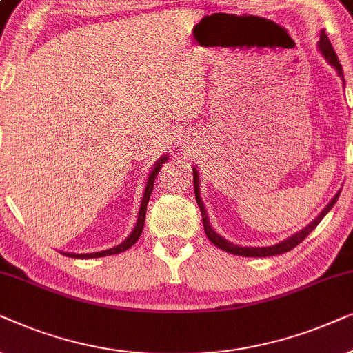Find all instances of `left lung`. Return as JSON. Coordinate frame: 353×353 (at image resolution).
<instances>
[{
  "label": "left lung",
  "instance_id": "1",
  "mask_svg": "<svg viewBox=\"0 0 353 353\" xmlns=\"http://www.w3.org/2000/svg\"><path fill=\"white\" fill-rule=\"evenodd\" d=\"M318 50L319 53H321V56L324 59L330 63L332 68L336 69V72L339 77L342 79V83L345 85L344 82V72H342V65L339 63V59H337V54L334 48H332V45L330 43V40H327V35L324 34V32L321 30V34H319V41H318ZM194 169V189H195V200L196 203H199V208L201 211V219H203V228H205V234L206 237L210 239L211 243H214L216 247L221 248V250L228 252V253H232V255H241V256H274V255H281V253H285V252H290L292 250L294 247H297L300 242L303 241L305 237L308 236L310 232L313 231L316 225L321 223V219L326 216L327 213H330L332 206L336 205L337 199H339V194L341 192H337V194L334 195V199H332L330 203H327L326 206H324V210L319 213L316 218H314L312 223H310L307 228H303L302 231L295 232L294 236H290L285 239V241L279 242V243H274V245H270V247H242V245H236V243L225 241L224 237H221L218 232L214 231L213 228H211L210 224V219H208V213H206L205 210V205L203 201H201V196H200V174H199V169L196 168H192Z\"/></svg>",
  "mask_w": 353,
  "mask_h": 353
}]
</instances>
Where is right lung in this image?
<instances>
[{
	"instance_id": "add662e5",
	"label": "right lung",
	"mask_w": 353,
	"mask_h": 353,
	"mask_svg": "<svg viewBox=\"0 0 353 353\" xmlns=\"http://www.w3.org/2000/svg\"><path fill=\"white\" fill-rule=\"evenodd\" d=\"M168 159H169V153L163 154V157H159V158L157 159V163L153 164L152 171H150V174H148L147 184H145V190H143V196H142V203H140V210H139V216H137V223H135L132 232L129 234V237L125 239L124 242H121L119 245H116V247H112V248H108V250H101V252H93V253H70V252H61V253H63V255H65V256H70V258H101V256L116 255V253H122V252L129 250V248L132 247L134 243L139 241L140 234H142V231H143L145 214H147V205H148L150 195H152V192H153L154 179H157L159 169L163 168V164L168 163Z\"/></svg>"
}]
</instances>
